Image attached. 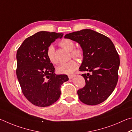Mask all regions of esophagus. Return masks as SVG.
<instances>
[{
	"label": "esophagus",
	"instance_id": "esophagus-1",
	"mask_svg": "<svg viewBox=\"0 0 132 132\" xmlns=\"http://www.w3.org/2000/svg\"><path fill=\"white\" fill-rule=\"evenodd\" d=\"M75 77V75H68V78H70V79H72L73 77Z\"/></svg>",
	"mask_w": 132,
	"mask_h": 132
}]
</instances>
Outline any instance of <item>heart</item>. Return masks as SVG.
<instances>
[{
  "label": "heart",
  "mask_w": 132,
  "mask_h": 132,
  "mask_svg": "<svg viewBox=\"0 0 132 132\" xmlns=\"http://www.w3.org/2000/svg\"><path fill=\"white\" fill-rule=\"evenodd\" d=\"M60 45L62 47L68 51H71V54L73 57L77 59H81L84 56V52L82 48H75L74 43L69 39H64L60 42ZM46 55L50 62L55 63L54 57V49L53 46H48L46 52ZM78 68V64L74 60H71L65 63H62L57 67V71L60 74L70 75Z\"/></svg>",
  "instance_id": "obj_1"
}]
</instances>
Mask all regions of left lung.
<instances>
[{
	"instance_id": "8db88e82",
	"label": "left lung",
	"mask_w": 132,
	"mask_h": 132,
	"mask_svg": "<svg viewBox=\"0 0 132 132\" xmlns=\"http://www.w3.org/2000/svg\"><path fill=\"white\" fill-rule=\"evenodd\" d=\"M65 38L79 44L84 59L79 68L86 82L78 90L79 100L90 105H97L107 100L114 90L118 80L119 56L111 39L90 29L67 34Z\"/></svg>"
}]
</instances>
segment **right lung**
Returning <instances> with one entry per match:
<instances>
[{
	"label": "right lung",
	"mask_w": 132,
	"mask_h": 132,
	"mask_svg": "<svg viewBox=\"0 0 132 132\" xmlns=\"http://www.w3.org/2000/svg\"><path fill=\"white\" fill-rule=\"evenodd\" d=\"M63 34L40 31L27 38L17 52V79L24 96L32 104L45 107L60 98L67 75H56L46 55L51 43Z\"/></svg>",
	"instance_id": "right-lung-1"
}]
</instances>
